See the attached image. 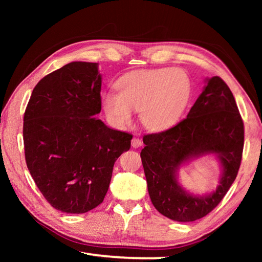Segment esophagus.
Returning a JSON list of instances; mask_svg holds the SVG:
<instances>
[{
  "mask_svg": "<svg viewBox=\"0 0 262 262\" xmlns=\"http://www.w3.org/2000/svg\"><path fill=\"white\" fill-rule=\"evenodd\" d=\"M142 145V141L140 139H137V137H134V139L132 140V147L133 148H139Z\"/></svg>",
  "mask_w": 262,
  "mask_h": 262,
  "instance_id": "1",
  "label": "esophagus"
}]
</instances>
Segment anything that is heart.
Here are the masks:
<instances>
[{
  "label": "heart",
  "instance_id": "heart-1",
  "mask_svg": "<svg viewBox=\"0 0 262 262\" xmlns=\"http://www.w3.org/2000/svg\"><path fill=\"white\" fill-rule=\"evenodd\" d=\"M115 92L101 95V107L113 125L125 127L139 111L140 121L148 130L163 132L177 125L193 95L188 74L178 68L139 69L121 75Z\"/></svg>",
  "mask_w": 262,
  "mask_h": 262
}]
</instances>
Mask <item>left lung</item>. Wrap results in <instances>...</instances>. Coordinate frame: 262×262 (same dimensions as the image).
Listing matches in <instances>:
<instances>
[{"label": "left lung", "instance_id": "left-lung-1", "mask_svg": "<svg viewBox=\"0 0 262 262\" xmlns=\"http://www.w3.org/2000/svg\"><path fill=\"white\" fill-rule=\"evenodd\" d=\"M206 85L187 118L174 127L143 137L141 158L155 208L177 222H193L214 209L236 179L244 148V123L229 86L219 76ZM220 162V185L194 194L179 183L181 167L202 157Z\"/></svg>", "mask_w": 262, "mask_h": 262}]
</instances>
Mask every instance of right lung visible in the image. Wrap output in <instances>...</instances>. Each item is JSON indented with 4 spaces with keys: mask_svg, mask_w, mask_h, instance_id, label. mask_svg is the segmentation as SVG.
I'll return each mask as SVG.
<instances>
[{
    "mask_svg": "<svg viewBox=\"0 0 262 262\" xmlns=\"http://www.w3.org/2000/svg\"><path fill=\"white\" fill-rule=\"evenodd\" d=\"M98 63L74 61L43 77L24 114L26 165L55 209L84 214L103 202L113 166L132 134L95 118L100 113Z\"/></svg>",
    "mask_w": 262,
    "mask_h": 262,
    "instance_id": "right-lung-1",
    "label": "right lung"
}]
</instances>
